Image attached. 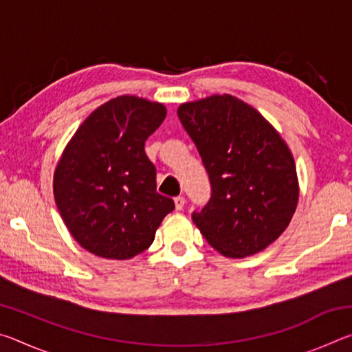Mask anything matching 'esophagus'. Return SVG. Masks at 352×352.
I'll return each instance as SVG.
<instances>
[{"label":"esophagus","instance_id":"esophagus-1","mask_svg":"<svg viewBox=\"0 0 352 352\" xmlns=\"http://www.w3.org/2000/svg\"><path fill=\"white\" fill-rule=\"evenodd\" d=\"M174 201H175V208H177V211H182L183 208H184V204H186V199L182 197V195H178V197H175V199H174Z\"/></svg>","mask_w":352,"mask_h":352}]
</instances>
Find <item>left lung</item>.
I'll return each instance as SVG.
<instances>
[{
	"label": "left lung",
	"instance_id": "8db88e82",
	"mask_svg": "<svg viewBox=\"0 0 352 352\" xmlns=\"http://www.w3.org/2000/svg\"><path fill=\"white\" fill-rule=\"evenodd\" d=\"M177 115L211 183L194 223L226 258L262 252L296 210L300 189L287 144L258 110L230 94L182 104Z\"/></svg>",
	"mask_w": 352,
	"mask_h": 352
}]
</instances>
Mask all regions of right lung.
<instances>
[{"instance_id": "1", "label": "right lung", "mask_w": 352, "mask_h": 352, "mask_svg": "<svg viewBox=\"0 0 352 352\" xmlns=\"http://www.w3.org/2000/svg\"><path fill=\"white\" fill-rule=\"evenodd\" d=\"M166 118L158 102L119 96L94 110L65 147L54 199L71 236L105 259H130L151 247L174 200L157 192L144 142Z\"/></svg>"}]
</instances>
